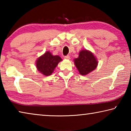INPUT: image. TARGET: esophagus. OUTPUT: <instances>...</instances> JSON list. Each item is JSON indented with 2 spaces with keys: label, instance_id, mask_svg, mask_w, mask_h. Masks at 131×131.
<instances>
[{
  "label": "esophagus",
  "instance_id": "esophagus-1",
  "mask_svg": "<svg viewBox=\"0 0 131 131\" xmlns=\"http://www.w3.org/2000/svg\"><path fill=\"white\" fill-rule=\"evenodd\" d=\"M64 58H65V59H70V57L69 55H67V56H65V57H64Z\"/></svg>",
  "mask_w": 131,
  "mask_h": 131
}]
</instances>
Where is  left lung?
Wrapping results in <instances>:
<instances>
[{"label":"left lung","mask_w":131,"mask_h":131,"mask_svg":"<svg viewBox=\"0 0 131 131\" xmlns=\"http://www.w3.org/2000/svg\"><path fill=\"white\" fill-rule=\"evenodd\" d=\"M74 65L79 73L85 76L94 70L98 65V61L93 53L87 50H82L79 52V57L74 59Z\"/></svg>","instance_id":"1"}]
</instances>
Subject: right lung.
<instances>
[{
    "label": "right lung",
    "instance_id": "obj_1",
    "mask_svg": "<svg viewBox=\"0 0 131 131\" xmlns=\"http://www.w3.org/2000/svg\"><path fill=\"white\" fill-rule=\"evenodd\" d=\"M62 61L59 55H53L49 51L39 57L36 61L37 70L46 76H50L54 72L58 64Z\"/></svg>",
    "mask_w": 131,
    "mask_h": 131
}]
</instances>
